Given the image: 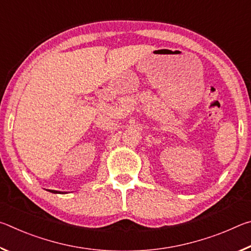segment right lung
<instances>
[{"instance_id":"obj_1","label":"right lung","mask_w":251,"mask_h":251,"mask_svg":"<svg viewBox=\"0 0 251 251\" xmlns=\"http://www.w3.org/2000/svg\"><path fill=\"white\" fill-rule=\"evenodd\" d=\"M50 193H53V194H66L65 192H58V190H50V189H48Z\"/></svg>"}]
</instances>
